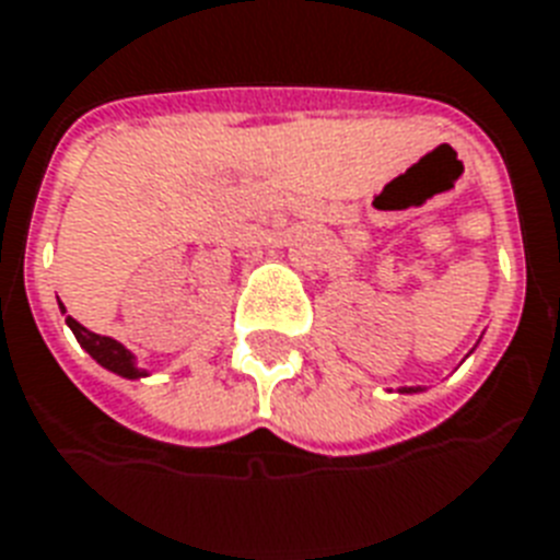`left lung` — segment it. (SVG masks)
<instances>
[{
    "mask_svg": "<svg viewBox=\"0 0 560 560\" xmlns=\"http://www.w3.org/2000/svg\"><path fill=\"white\" fill-rule=\"evenodd\" d=\"M399 393H422V387H399Z\"/></svg>",
    "mask_w": 560,
    "mask_h": 560,
    "instance_id": "left-lung-1",
    "label": "left lung"
}]
</instances>
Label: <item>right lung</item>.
<instances>
[{"label": "right lung", "instance_id": "obj_1", "mask_svg": "<svg viewBox=\"0 0 560 560\" xmlns=\"http://www.w3.org/2000/svg\"><path fill=\"white\" fill-rule=\"evenodd\" d=\"M60 308L66 312V306L60 303ZM66 324H69V329L74 332V338H78V343L83 347V350L89 352V355L95 358L97 364L106 366L109 373L120 375V378H144L147 370H141V366L136 364V355L124 347V343H118L115 338H106V335H97L92 332V329H86L83 324H78L74 317H66Z\"/></svg>", "mask_w": 560, "mask_h": 560}]
</instances>
